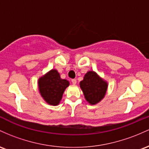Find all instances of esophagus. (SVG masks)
Instances as JSON below:
<instances>
[{
  "label": "esophagus",
  "mask_w": 149,
  "mask_h": 149,
  "mask_svg": "<svg viewBox=\"0 0 149 149\" xmlns=\"http://www.w3.org/2000/svg\"><path fill=\"white\" fill-rule=\"evenodd\" d=\"M72 83L73 84H77V80L75 79H72Z\"/></svg>",
  "instance_id": "esophagus-1"
}]
</instances>
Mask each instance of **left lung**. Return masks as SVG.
Segmentation results:
<instances>
[{
	"instance_id": "1",
	"label": "left lung",
	"mask_w": 149,
	"mask_h": 149,
	"mask_svg": "<svg viewBox=\"0 0 149 149\" xmlns=\"http://www.w3.org/2000/svg\"><path fill=\"white\" fill-rule=\"evenodd\" d=\"M80 87L86 101L90 104L94 105L104 97L108 84L96 72L89 71L85 74L82 81H80Z\"/></svg>"
}]
</instances>
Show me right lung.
I'll return each mask as SVG.
<instances>
[{
    "label": "right lung",
    "mask_w": 149,
    "mask_h": 149,
    "mask_svg": "<svg viewBox=\"0 0 149 149\" xmlns=\"http://www.w3.org/2000/svg\"><path fill=\"white\" fill-rule=\"evenodd\" d=\"M69 81L62 79L59 73L52 70L38 80V88L41 96L48 104L56 106L61 101Z\"/></svg>",
    "instance_id": "obj_1"
}]
</instances>
